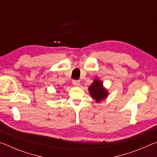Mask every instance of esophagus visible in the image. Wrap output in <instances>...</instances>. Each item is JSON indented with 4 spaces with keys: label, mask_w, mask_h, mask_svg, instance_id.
Segmentation results:
<instances>
[{
    "label": "esophagus",
    "mask_w": 157,
    "mask_h": 157,
    "mask_svg": "<svg viewBox=\"0 0 157 157\" xmlns=\"http://www.w3.org/2000/svg\"><path fill=\"white\" fill-rule=\"evenodd\" d=\"M73 84L75 86H78L80 85V81L79 80H73Z\"/></svg>",
    "instance_id": "1"
}]
</instances>
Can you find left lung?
<instances>
[{"mask_svg":"<svg viewBox=\"0 0 157 157\" xmlns=\"http://www.w3.org/2000/svg\"><path fill=\"white\" fill-rule=\"evenodd\" d=\"M89 90L91 97L97 102L104 100L107 96V91L103 88L102 83L98 79H95L94 83L89 88Z\"/></svg>","mask_w":157,"mask_h":157,"instance_id":"1","label":"left lung"}]
</instances>
